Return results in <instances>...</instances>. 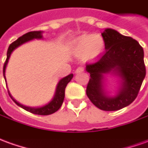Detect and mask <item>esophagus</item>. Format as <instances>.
<instances>
[{"instance_id":"esophagus-1","label":"esophagus","mask_w":148,"mask_h":148,"mask_svg":"<svg viewBox=\"0 0 148 148\" xmlns=\"http://www.w3.org/2000/svg\"><path fill=\"white\" fill-rule=\"evenodd\" d=\"M83 71H84V68L83 67H78L77 70H76V71H75V73L76 74H80V73L83 72Z\"/></svg>"}]
</instances>
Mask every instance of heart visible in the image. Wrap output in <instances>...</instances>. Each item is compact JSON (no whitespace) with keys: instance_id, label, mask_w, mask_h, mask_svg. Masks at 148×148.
<instances>
[{"instance_id":"b5f03b06","label":"heart","mask_w":148,"mask_h":148,"mask_svg":"<svg viewBox=\"0 0 148 148\" xmlns=\"http://www.w3.org/2000/svg\"><path fill=\"white\" fill-rule=\"evenodd\" d=\"M105 43L99 34H83L74 41L71 45L72 55L85 61L98 58L104 51Z\"/></svg>"}]
</instances>
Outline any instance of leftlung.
Segmentation results:
<instances>
[{
  "instance_id": "8db88e82",
  "label": "left lung",
  "mask_w": 148,
  "mask_h": 148,
  "mask_svg": "<svg viewBox=\"0 0 148 148\" xmlns=\"http://www.w3.org/2000/svg\"><path fill=\"white\" fill-rule=\"evenodd\" d=\"M102 36L106 52L95 63L86 64L90 76L86 95L101 110H120L135 100L145 77L143 49L136 40L113 29H106ZM107 74L119 78L114 95H110L104 84Z\"/></svg>"
}]
</instances>
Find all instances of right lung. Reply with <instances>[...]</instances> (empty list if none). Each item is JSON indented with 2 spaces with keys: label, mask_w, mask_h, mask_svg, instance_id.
I'll return each instance as SVG.
<instances>
[{
  "label": "right lung",
  "mask_w": 148,
  "mask_h": 148,
  "mask_svg": "<svg viewBox=\"0 0 148 148\" xmlns=\"http://www.w3.org/2000/svg\"><path fill=\"white\" fill-rule=\"evenodd\" d=\"M42 34H43V31H33V32H29L27 34H24L23 36L20 37L17 40H16L15 42H13L11 45H9L8 51H7V58H6L5 62V65H4V68H3V74H4L6 86H7V82H6L5 77L6 67H7V65H8V62H9V58L11 56L12 53L16 48H18L19 46L23 45L25 43H26V42H30V41L34 40V39H42L43 38ZM73 76H74V74H71L60 79L56 86L55 92H54V95L53 96L52 99L49 101V103H46L45 105H44V106H28L22 105L21 103L17 102L16 99H13V96L11 95V94H10L9 90H8V91H9V96L11 97V99H13V102L16 103L17 106H19L21 108H23L24 110H27V111L31 112V113L35 114L49 115V114H51L56 112L57 110H58L60 107H61V106L62 105L64 98H65V90H66L67 84L73 78Z\"/></svg>",
  "instance_id": "1"
}]
</instances>
